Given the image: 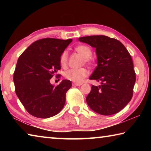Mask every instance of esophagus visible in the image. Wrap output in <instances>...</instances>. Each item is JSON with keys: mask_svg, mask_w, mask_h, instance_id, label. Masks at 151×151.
<instances>
[{"mask_svg": "<svg viewBox=\"0 0 151 151\" xmlns=\"http://www.w3.org/2000/svg\"><path fill=\"white\" fill-rule=\"evenodd\" d=\"M81 85H82L81 83H73V86H81Z\"/></svg>", "mask_w": 151, "mask_h": 151, "instance_id": "esophagus-1", "label": "esophagus"}]
</instances>
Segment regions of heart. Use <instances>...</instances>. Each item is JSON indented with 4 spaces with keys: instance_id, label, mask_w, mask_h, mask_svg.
I'll list each match as a JSON object with an SVG mask.
<instances>
[{
    "instance_id": "obj_1",
    "label": "heart",
    "mask_w": 151,
    "mask_h": 151,
    "mask_svg": "<svg viewBox=\"0 0 151 151\" xmlns=\"http://www.w3.org/2000/svg\"><path fill=\"white\" fill-rule=\"evenodd\" d=\"M75 50L84 58L86 63H91L90 57L92 55V50L90 47L86 45H79L75 48ZM68 53L66 51L61 54L60 57V63L63 67H65L67 65ZM88 75V70L85 68H78V69H70L65 73V77L68 81L74 83H81Z\"/></svg>"
}]
</instances>
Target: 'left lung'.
Returning <instances> with one entry per match:
<instances>
[{
  "instance_id": "obj_1",
  "label": "left lung",
  "mask_w": 151,
  "mask_h": 151,
  "mask_svg": "<svg viewBox=\"0 0 151 151\" xmlns=\"http://www.w3.org/2000/svg\"><path fill=\"white\" fill-rule=\"evenodd\" d=\"M78 40L96 48L98 65L89 79L101 83L99 86H92L86 103L102 115L117 113L133 94L136 74L131 55L122 42L106 36H88Z\"/></svg>"
}]
</instances>
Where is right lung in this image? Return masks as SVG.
<instances>
[{"label": "right lung", "mask_w": 151, "mask_h": 151, "mask_svg": "<svg viewBox=\"0 0 151 151\" xmlns=\"http://www.w3.org/2000/svg\"><path fill=\"white\" fill-rule=\"evenodd\" d=\"M72 40L53 38L38 40L18 59L13 76L15 92L31 115L49 118L57 114L65 106L66 93L72 83L63 80L55 86L50 80L60 69V55Z\"/></svg>", "instance_id": "obj_1"}]
</instances>
